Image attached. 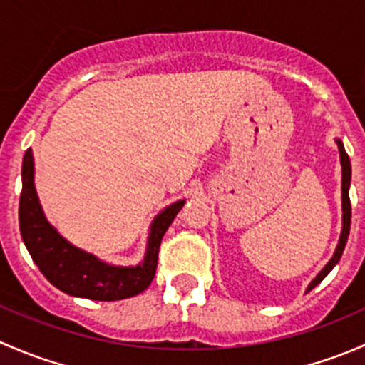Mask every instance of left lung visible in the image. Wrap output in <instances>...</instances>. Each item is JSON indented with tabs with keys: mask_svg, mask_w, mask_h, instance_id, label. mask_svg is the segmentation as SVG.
<instances>
[{
	"mask_svg": "<svg viewBox=\"0 0 365 365\" xmlns=\"http://www.w3.org/2000/svg\"><path fill=\"white\" fill-rule=\"evenodd\" d=\"M337 146H339V153H341V165H342V233H341V238H339V245H337L336 252H334L332 259L327 263V267L323 268L322 272H319L318 275H316L314 281L309 284L307 292H311L314 286H318L319 282L323 281V279L329 275V272L332 270L334 267L337 264V261L341 259L342 256V251H344L346 247V242H348V235H349V224H351V203H349V182H351V164H349V157L348 153H346L344 146H342V143L337 139Z\"/></svg>",
	"mask_w": 365,
	"mask_h": 365,
	"instance_id": "1",
	"label": "left lung"
}]
</instances>
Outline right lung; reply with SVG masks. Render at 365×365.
<instances>
[{
  "label": "right lung",
  "mask_w": 365,
  "mask_h": 365,
  "mask_svg": "<svg viewBox=\"0 0 365 365\" xmlns=\"http://www.w3.org/2000/svg\"><path fill=\"white\" fill-rule=\"evenodd\" d=\"M185 201H176L159 213L150 227L145 261L138 267H111L70 245L43 217L33 183L31 150L23 159V190L19 200L21 237L43 277L72 297L113 302L135 297L153 281L160 242Z\"/></svg>",
  "instance_id": "right-lung-1"
}]
</instances>
